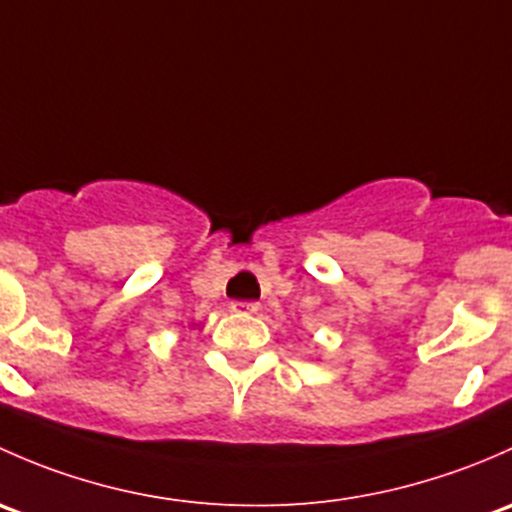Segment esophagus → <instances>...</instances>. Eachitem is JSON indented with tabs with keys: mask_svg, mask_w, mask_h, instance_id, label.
Here are the masks:
<instances>
[{
	"mask_svg": "<svg viewBox=\"0 0 512 512\" xmlns=\"http://www.w3.org/2000/svg\"><path fill=\"white\" fill-rule=\"evenodd\" d=\"M231 310L239 315H251L258 310V303H254V300H234V303H231Z\"/></svg>",
	"mask_w": 512,
	"mask_h": 512,
	"instance_id": "1",
	"label": "esophagus"
}]
</instances>
